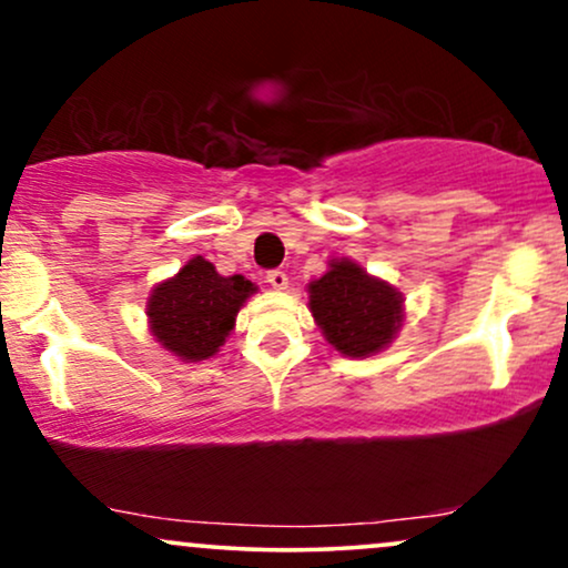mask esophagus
Masks as SVG:
<instances>
[{"label": "esophagus", "mask_w": 568, "mask_h": 568, "mask_svg": "<svg viewBox=\"0 0 568 568\" xmlns=\"http://www.w3.org/2000/svg\"><path fill=\"white\" fill-rule=\"evenodd\" d=\"M265 282H268L273 290H286L290 278H286V273L282 268H273V271L265 273Z\"/></svg>", "instance_id": "34e87169"}]
</instances>
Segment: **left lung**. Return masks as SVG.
<instances>
[{"label":"left lung","mask_w":568,"mask_h":568,"mask_svg":"<svg viewBox=\"0 0 568 568\" xmlns=\"http://www.w3.org/2000/svg\"><path fill=\"white\" fill-rule=\"evenodd\" d=\"M311 313L326 339L349 358L379 353L403 321V297L389 284L371 278L361 265L334 261L307 286Z\"/></svg>","instance_id":"8db88e82"}]
</instances>
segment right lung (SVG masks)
<instances>
[{
  "instance_id": "add662e5",
  "label": "right lung",
  "mask_w": 568,
  "mask_h": 568,
  "mask_svg": "<svg viewBox=\"0 0 568 568\" xmlns=\"http://www.w3.org/2000/svg\"><path fill=\"white\" fill-rule=\"evenodd\" d=\"M255 286L244 276H221L205 257H192L176 278L155 286L146 316L160 345L181 361L219 353Z\"/></svg>"
}]
</instances>
